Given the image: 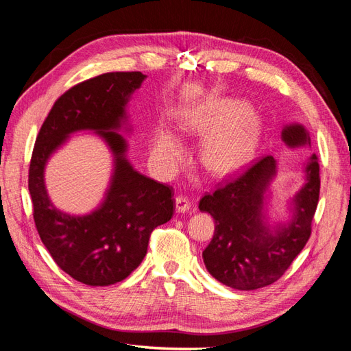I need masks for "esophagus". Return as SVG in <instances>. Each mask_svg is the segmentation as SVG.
Here are the masks:
<instances>
[{
	"mask_svg": "<svg viewBox=\"0 0 351 351\" xmlns=\"http://www.w3.org/2000/svg\"><path fill=\"white\" fill-rule=\"evenodd\" d=\"M176 209L177 212H187L190 209V202L186 196H177L176 197Z\"/></svg>",
	"mask_w": 351,
	"mask_h": 351,
	"instance_id": "1",
	"label": "esophagus"
}]
</instances>
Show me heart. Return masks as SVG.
I'll use <instances>...</instances> for the list:
<instances>
[{"label": "heart", "mask_w": 351, "mask_h": 351, "mask_svg": "<svg viewBox=\"0 0 351 351\" xmlns=\"http://www.w3.org/2000/svg\"><path fill=\"white\" fill-rule=\"evenodd\" d=\"M182 127L189 133L212 134L204 149V161L210 171L226 174L247 161L259 141L258 117L244 112L237 101H218L184 114ZM154 161L162 169H173L183 156L182 141L167 127H159L151 145Z\"/></svg>", "instance_id": "heart-1"}]
</instances>
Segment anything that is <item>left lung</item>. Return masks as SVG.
<instances>
[{
    "label": "left lung",
    "instance_id": "left-lung-1",
    "mask_svg": "<svg viewBox=\"0 0 351 351\" xmlns=\"http://www.w3.org/2000/svg\"><path fill=\"white\" fill-rule=\"evenodd\" d=\"M282 141L290 147L311 145L300 124L287 125ZM306 183L293 199L289 226L271 230L263 222L265 192L277 173L271 155L224 180L199 202L215 219V232L202 253L209 274L236 290H256L280 280L306 246L319 200V162L313 154L306 164Z\"/></svg>",
    "mask_w": 351,
    "mask_h": 351
}]
</instances>
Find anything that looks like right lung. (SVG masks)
<instances>
[{
  "instance_id": "add662e5",
  "label": "right lung",
  "mask_w": 351,
  "mask_h": 351,
  "mask_svg": "<svg viewBox=\"0 0 351 351\" xmlns=\"http://www.w3.org/2000/svg\"><path fill=\"white\" fill-rule=\"evenodd\" d=\"M141 71L105 73L70 88L56 101L36 137L29 167L34 219L52 259L86 285L120 282L143 261L151 232L174 215L173 187L146 177L127 161L119 130L130 95L145 80ZM95 130L114 154V174L103 205L74 217L50 204L43 183L47 158L70 132Z\"/></svg>"
}]
</instances>
